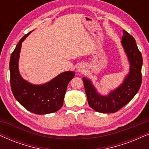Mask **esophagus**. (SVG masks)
<instances>
[{"mask_svg": "<svg viewBox=\"0 0 149 149\" xmlns=\"http://www.w3.org/2000/svg\"><path fill=\"white\" fill-rule=\"evenodd\" d=\"M78 70L81 72H84V67H83L82 65H81V66H79V68H78Z\"/></svg>", "mask_w": 149, "mask_h": 149, "instance_id": "1", "label": "esophagus"}]
</instances>
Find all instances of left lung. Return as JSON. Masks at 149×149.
<instances>
[{"label":"left lung","instance_id":"obj_1","mask_svg":"<svg viewBox=\"0 0 149 149\" xmlns=\"http://www.w3.org/2000/svg\"><path fill=\"white\" fill-rule=\"evenodd\" d=\"M123 33L121 44L128 58L130 68L129 74L126 76L122 84L110 92L109 95L104 96L97 92L91 81L85 77L83 78L89 107L98 113H113L117 112L132 100L141 85L142 54L133 36L124 30Z\"/></svg>","mask_w":149,"mask_h":149}]
</instances>
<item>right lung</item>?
<instances>
[{"label": "right lung", "mask_w": 149, "mask_h": 149, "mask_svg": "<svg viewBox=\"0 0 149 149\" xmlns=\"http://www.w3.org/2000/svg\"><path fill=\"white\" fill-rule=\"evenodd\" d=\"M24 36L11 54L9 62L10 83L12 93L20 104L31 113L45 115L55 113L63 106L67 85L74 77L72 71L61 73L43 85H32L22 78L18 70V60L22 42L29 35Z\"/></svg>", "instance_id": "1"}]
</instances>
